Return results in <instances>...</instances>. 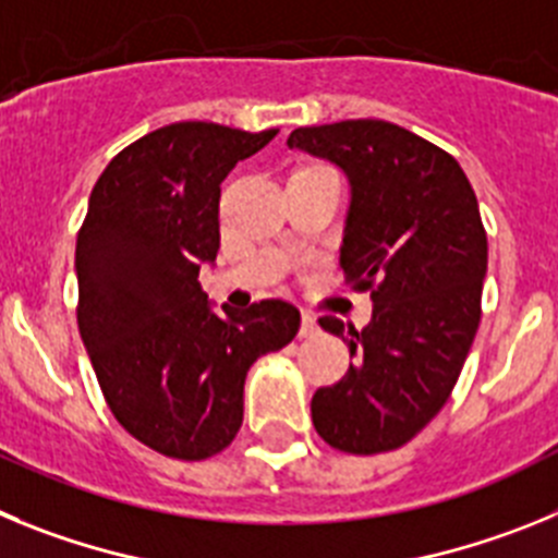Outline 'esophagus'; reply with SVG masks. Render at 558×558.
I'll return each mask as SVG.
<instances>
[{
  "label": "esophagus",
  "instance_id": "obj_1",
  "mask_svg": "<svg viewBox=\"0 0 558 558\" xmlns=\"http://www.w3.org/2000/svg\"><path fill=\"white\" fill-rule=\"evenodd\" d=\"M315 332H318V322H315V315L302 313V329H299V335H302V338H313Z\"/></svg>",
  "mask_w": 558,
  "mask_h": 558
}]
</instances>
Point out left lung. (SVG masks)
Wrapping results in <instances>:
<instances>
[{
  "mask_svg": "<svg viewBox=\"0 0 558 558\" xmlns=\"http://www.w3.org/2000/svg\"><path fill=\"white\" fill-rule=\"evenodd\" d=\"M288 145L349 175L340 270L374 302L360 332L335 315L318 322L354 363L315 391L313 425L340 452L397 450L445 408L481 324L486 229L475 190L450 153L386 120L295 128Z\"/></svg>",
  "mask_w": 558,
  "mask_h": 558,
  "instance_id": "8db88e82",
  "label": "left lung"
}]
</instances>
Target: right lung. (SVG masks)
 <instances>
[{"mask_svg":"<svg viewBox=\"0 0 558 558\" xmlns=\"http://www.w3.org/2000/svg\"><path fill=\"white\" fill-rule=\"evenodd\" d=\"M259 133L172 122L108 161L77 231V329L113 418L161 456L204 461L243 425L245 374L302 315L282 299L209 307L198 274L220 248V184Z\"/></svg>","mask_w":558,"mask_h":558,"instance_id":"right-lung-1","label":"right lung"}]
</instances>
